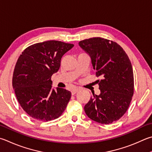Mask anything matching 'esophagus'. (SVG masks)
<instances>
[{
	"label": "esophagus",
	"instance_id": "1",
	"mask_svg": "<svg viewBox=\"0 0 152 152\" xmlns=\"http://www.w3.org/2000/svg\"><path fill=\"white\" fill-rule=\"evenodd\" d=\"M78 90H79L78 88H74V89H73L71 91L72 94V95H74V94H76L77 92H78Z\"/></svg>",
	"mask_w": 152,
	"mask_h": 152
}]
</instances>
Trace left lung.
Wrapping results in <instances>:
<instances>
[{
	"mask_svg": "<svg viewBox=\"0 0 152 152\" xmlns=\"http://www.w3.org/2000/svg\"><path fill=\"white\" fill-rule=\"evenodd\" d=\"M89 55L96 71L100 94H94L85 105L91 120L109 124L123 116L134 94V74L128 55L116 42L96 37L79 42Z\"/></svg>",
	"mask_w": 152,
	"mask_h": 152,
	"instance_id": "1",
	"label": "left lung"
}]
</instances>
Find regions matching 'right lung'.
I'll list each match as a JSON object with an SVG mask.
<instances>
[{
  "label": "right lung",
  "mask_w": 152,
  "mask_h": 152,
  "mask_svg": "<svg viewBox=\"0 0 152 152\" xmlns=\"http://www.w3.org/2000/svg\"><path fill=\"white\" fill-rule=\"evenodd\" d=\"M74 45L48 40L28 46L16 62L12 87L23 109L30 117L41 121L56 119L71 98L64 88H52L51 76L59 70L61 58Z\"/></svg>",
  "instance_id": "right-lung-1"
}]
</instances>
